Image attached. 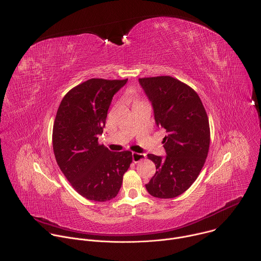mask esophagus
<instances>
[{
	"label": "esophagus",
	"instance_id": "esophagus-1",
	"mask_svg": "<svg viewBox=\"0 0 261 261\" xmlns=\"http://www.w3.org/2000/svg\"><path fill=\"white\" fill-rule=\"evenodd\" d=\"M145 158L144 153H138V152H132V160L134 163H138L142 161Z\"/></svg>",
	"mask_w": 261,
	"mask_h": 261
}]
</instances>
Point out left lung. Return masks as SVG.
I'll return each instance as SVG.
<instances>
[{"label": "left lung", "mask_w": 261, "mask_h": 261, "mask_svg": "<svg viewBox=\"0 0 261 261\" xmlns=\"http://www.w3.org/2000/svg\"><path fill=\"white\" fill-rule=\"evenodd\" d=\"M154 114L166 156L148 153L155 173L145 188L149 195L171 199L184 194L198 178L210 145V127L205 108L197 92L170 75L139 79Z\"/></svg>", "instance_id": "left-lung-1"}]
</instances>
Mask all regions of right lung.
<instances>
[{
  "label": "right lung",
  "instance_id": "1",
  "mask_svg": "<svg viewBox=\"0 0 261 261\" xmlns=\"http://www.w3.org/2000/svg\"><path fill=\"white\" fill-rule=\"evenodd\" d=\"M125 80L90 79L62 98L53 125L56 162L71 187L95 202L114 199L132 163V152L111 151L98 143L114 95Z\"/></svg>",
  "mask_w": 261,
  "mask_h": 261
}]
</instances>
